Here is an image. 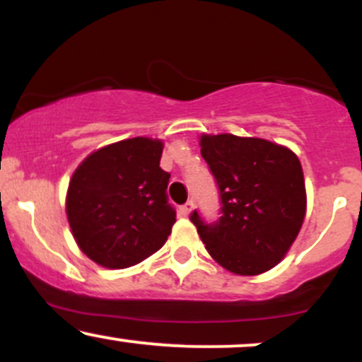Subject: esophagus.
Listing matches in <instances>:
<instances>
[{
  "label": "esophagus",
  "mask_w": 362,
  "mask_h": 362,
  "mask_svg": "<svg viewBox=\"0 0 362 362\" xmlns=\"http://www.w3.org/2000/svg\"><path fill=\"white\" fill-rule=\"evenodd\" d=\"M192 207H194L192 201H187L184 206H180V209H178V211H180V214H182V216H187V214L190 213V211H192Z\"/></svg>",
  "instance_id": "1"
}]
</instances>
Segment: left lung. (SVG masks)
<instances>
[{
  "mask_svg": "<svg viewBox=\"0 0 362 362\" xmlns=\"http://www.w3.org/2000/svg\"><path fill=\"white\" fill-rule=\"evenodd\" d=\"M201 155L221 199L218 221L190 214L206 250L233 274L267 272L284 259L305 219L300 160L281 144L233 134H204Z\"/></svg>",
  "mask_w": 362,
  "mask_h": 362,
  "instance_id": "1",
  "label": "left lung"
}]
</instances>
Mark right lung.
Returning <instances> with one entry per match:
<instances>
[{
	"instance_id": "obj_1",
	"label": "right lung",
	"mask_w": 362,
	"mask_h": 362,
	"mask_svg": "<svg viewBox=\"0 0 362 362\" xmlns=\"http://www.w3.org/2000/svg\"><path fill=\"white\" fill-rule=\"evenodd\" d=\"M161 153L160 139H124L91 153L73 173L66 197L69 226L81 252L102 267H131L167 242L175 209Z\"/></svg>"
}]
</instances>
